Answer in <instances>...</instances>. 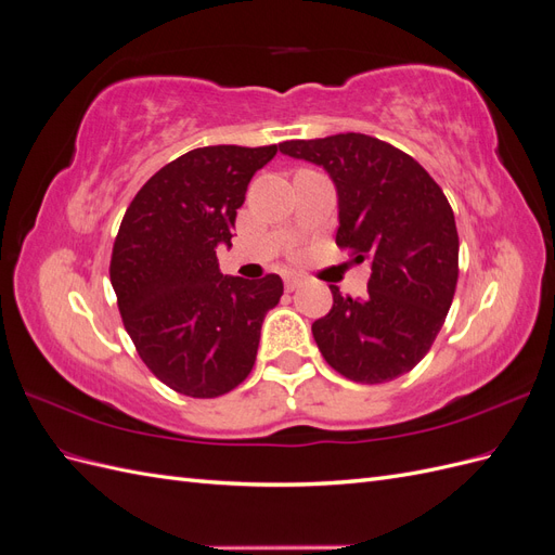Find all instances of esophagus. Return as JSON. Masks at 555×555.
<instances>
[{
	"mask_svg": "<svg viewBox=\"0 0 555 555\" xmlns=\"http://www.w3.org/2000/svg\"><path fill=\"white\" fill-rule=\"evenodd\" d=\"M300 287V280L296 275H284V289L287 292H294Z\"/></svg>",
	"mask_w": 555,
	"mask_h": 555,
	"instance_id": "34e87169",
	"label": "esophagus"
}]
</instances>
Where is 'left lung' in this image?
<instances>
[{"mask_svg":"<svg viewBox=\"0 0 555 555\" xmlns=\"http://www.w3.org/2000/svg\"><path fill=\"white\" fill-rule=\"evenodd\" d=\"M280 153L324 166L338 190L335 243L371 261L363 298L331 287L312 324L326 363L361 384L410 373L438 338L459 282V231L440 184L408 153L365 133L284 141Z\"/></svg>","mask_w":555,"mask_h":555,"instance_id":"obj_1","label":"left lung"}]
</instances>
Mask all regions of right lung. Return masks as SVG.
<instances>
[{
    "mask_svg": "<svg viewBox=\"0 0 555 555\" xmlns=\"http://www.w3.org/2000/svg\"><path fill=\"white\" fill-rule=\"evenodd\" d=\"M278 145L196 147L150 178L129 204L111 255V284L139 357L169 389L229 393L257 361L266 312L282 280L227 278L217 245H231L247 184Z\"/></svg>",
    "mask_w": 555,
    "mask_h": 555,
    "instance_id": "obj_1",
    "label": "right lung"
}]
</instances>
